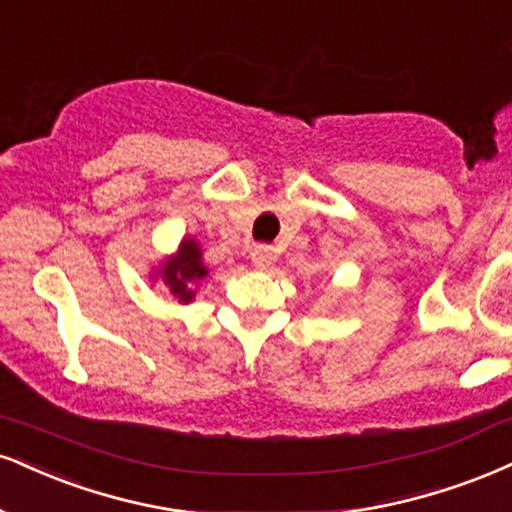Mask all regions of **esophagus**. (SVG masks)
I'll return each mask as SVG.
<instances>
[{
    "instance_id": "obj_1",
    "label": "esophagus",
    "mask_w": 512,
    "mask_h": 512,
    "mask_svg": "<svg viewBox=\"0 0 512 512\" xmlns=\"http://www.w3.org/2000/svg\"><path fill=\"white\" fill-rule=\"evenodd\" d=\"M250 260L257 269H269L274 262V250L269 245H255L250 252Z\"/></svg>"
}]
</instances>
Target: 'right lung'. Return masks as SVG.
<instances>
[{
    "mask_svg": "<svg viewBox=\"0 0 512 512\" xmlns=\"http://www.w3.org/2000/svg\"><path fill=\"white\" fill-rule=\"evenodd\" d=\"M157 274L162 276L169 291L176 295L178 303L188 305L195 298V283H200L209 274L202 264V250L195 243V238H183L176 255L164 260Z\"/></svg>",
    "mask_w": 512,
    "mask_h": 512,
    "instance_id": "right-lung-1",
    "label": "right lung"
}]
</instances>
